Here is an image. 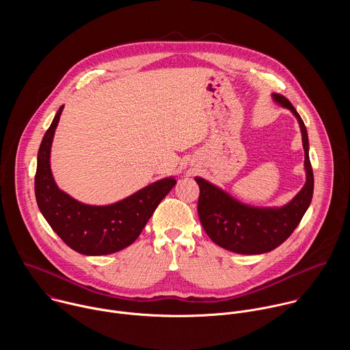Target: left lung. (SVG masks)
<instances>
[{
	"instance_id": "left-lung-1",
	"label": "left lung",
	"mask_w": 350,
	"mask_h": 350,
	"mask_svg": "<svg viewBox=\"0 0 350 350\" xmlns=\"http://www.w3.org/2000/svg\"><path fill=\"white\" fill-rule=\"evenodd\" d=\"M273 101L292 112L302 133L306 183L282 206H252L238 201L216 184L195 177L199 185L198 215L209 238L227 251L241 255H260L280 246L301 223L313 198L314 178L309 158L306 126L288 99L271 94Z\"/></svg>"
}]
</instances>
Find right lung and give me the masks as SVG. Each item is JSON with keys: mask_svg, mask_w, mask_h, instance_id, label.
<instances>
[{"mask_svg": "<svg viewBox=\"0 0 350 350\" xmlns=\"http://www.w3.org/2000/svg\"><path fill=\"white\" fill-rule=\"evenodd\" d=\"M64 105L42 137L37 154L34 192L46 223L70 246L87 256H101L131 245L174 187L176 177H165L109 205L83 204L62 191L51 170V146Z\"/></svg>", "mask_w": 350, "mask_h": 350, "instance_id": "1", "label": "right lung"}]
</instances>
